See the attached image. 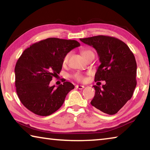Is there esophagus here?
<instances>
[{"mask_svg":"<svg viewBox=\"0 0 150 150\" xmlns=\"http://www.w3.org/2000/svg\"><path fill=\"white\" fill-rule=\"evenodd\" d=\"M75 87L77 88H78V89H83V88H85V86H83V85H76L75 86Z\"/></svg>","mask_w":150,"mask_h":150,"instance_id":"obj_1","label":"esophagus"}]
</instances>
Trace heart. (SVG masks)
Instances as JSON below:
<instances>
[{
    "instance_id": "b5f03b06",
    "label": "heart",
    "mask_w": 150,
    "mask_h": 150,
    "mask_svg": "<svg viewBox=\"0 0 150 150\" xmlns=\"http://www.w3.org/2000/svg\"><path fill=\"white\" fill-rule=\"evenodd\" d=\"M81 54H82L83 56L85 58V59L88 56V55L94 54L92 51H91V50H88V49H83L81 51ZM69 55H70V53H67V54H65V56L63 57V65L67 64V63L68 62V59H69ZM72 77L77 81H84L86 79L85 76L79 72H76L75 73H73V74L72 75Z\"/></svg>"
}]
</instances>
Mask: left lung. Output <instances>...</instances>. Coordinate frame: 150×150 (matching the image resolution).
<instances>
[{
  "label": "left lung",
  "instance_id": "left-lung-1",
  "mask_svg": "<svg viewBox=\"0 0 150 150\" xmlns=\"http://www.w3.org/2000/svg\"><path fill=\"white\" fill-rule=\"evenodd\" d=\"M93 47L100 65L95 81H105L102 87L94 85L95 95L91 105L108 115H115L132 98L136 87L137 64L135 57L125 43L108 35L80 39Z\"/></svg>",
  "mask_w": 150,
  "mask_h": 150
}]
</instances>
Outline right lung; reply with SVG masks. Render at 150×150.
Masks as SVG:
<instances>
[{"mask_svg":"<svg viewBox=\"0 0 150 150\" xmlns=\"http://www.w3.org/2000/svg\"><path fill=\"white\" fill-rule=\"evenodd\" d=\"M79 45L76 40L50 38L24 51L14 72L17 95L25 107L35 115L45 116L62 106L74 85L63 81L55 88L50 83L59 74L65 55Z\"/></svg>","mask_w":150,"mask_h":150,"instance_id":"right-lung-1","label":"right lung"}]
</instances>
